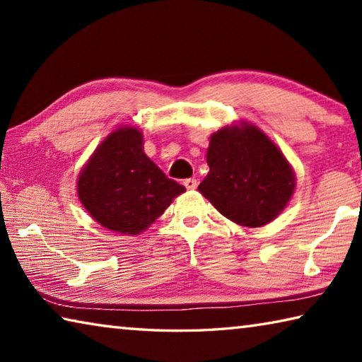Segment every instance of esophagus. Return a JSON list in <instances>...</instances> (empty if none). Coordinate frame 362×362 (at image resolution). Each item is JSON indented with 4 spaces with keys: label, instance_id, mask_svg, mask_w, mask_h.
Masks as SVG:
<instances>
[{
    "label": "esophagus",
    "instance_id": "1",
    "mask_svg": "<svg viewBox=\"0 0 362 362\" xmlns=\"http://www.w3.org/2000/svg\"><path fill=\"white\" fill-rule=\"evenodd\" d=\"M183 185H185L187 189H194L198 187V182H196V179H185L183 180Z\"/></svg>",
    "mask_w": 362,
    "mask_h": 362
}]
</instances>
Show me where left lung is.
Here are the masks:
<instances>
[{
    "label": "left lung",
    "mask_w": 362,
    "mask_h": 362,
    "mask_svg": "<svg viewBox=\"0 0 362 362\" xmlns=\"http://www.w3.org/2000/svg\"><path fill=\"white\" fill-rule=\"evenodd\" d=\"M209 174L198 189L243 226H262L284 209L296 188L283 153L255 126L223 127L211 137Z\"/></svg>",
    "instance_id": "obj_1"
}]
</instances>
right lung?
<instances>
[{
    "mask_svg": "<svg viewBox=\"0 0 362 362\" xmlns=\"http://www.w3.org/2000/svg\"><path fill=\"white\" fill-rule=\"evenodd\" d=\"M185 188L168 179L142 150V134L121 127L103 140L78 179V196L102 226L139 235Z\"/></svg>",
    "mask_w": 362,
    "mask_h": 362,
    "instance_id": "obj_1",
    "label": "right lung"
}]
</instances>
